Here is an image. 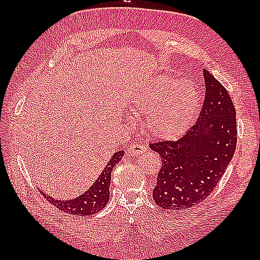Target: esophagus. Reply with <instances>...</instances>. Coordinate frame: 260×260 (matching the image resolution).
Returning <instances> with one entry per match:
<instances>
[{"mask_svg": "<svg viewBox=\"0 0 260 260\" xmlns=\"http://www.w3.org/2000/svg\"><path fill=\"white\" fill-rule=\"evenodd\" d=\"M145 152H146V148L142 144H133L128 147V150H127V153H128V155L131 156L141 155V154Z\"/></svg>", "mask_w": 260, "mask_h": 260, "instance_id": "esophagus-1", "label": "esophagus"}]
</instances>
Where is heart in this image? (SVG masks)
Here are the masks:
<instances>
[{"label": "heart", "instance_id": "obj_1", "mask_svg": "<svg viewBox=\"0 0 260 260\" xmlns=\"http://www.w3.org/2000/svg\"><path fill=\"white\" fill-rule=\"evenodd\" d=\"M129 106L145 115L144 127L148 135L172 141L190 128L200 107V93L189 80L158 76L132 95Z\"/></svg>", "mask_w": 260, "mask_h": 260}]
</instances>
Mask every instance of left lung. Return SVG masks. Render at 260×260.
Returning a JSON list of instances; mask_svg holds the SVG:
<instances>
[{"label":"left lung","instance_id":"1","mask_svg":"<svg viewBox=\"0 0 260 260\" xmlns=\"http://www.w3.org/2000/svg\"><path fill=\"white\" fill-rule=\"evenodd\" d=\"M203 78L206 96L197 123L179 141L150 145L162 158L153 199L163 209H190L207 199L236 151V109L229 92L206 69Z\"/></svg>","mask_w":260,"mask_h":260}]
</instances>
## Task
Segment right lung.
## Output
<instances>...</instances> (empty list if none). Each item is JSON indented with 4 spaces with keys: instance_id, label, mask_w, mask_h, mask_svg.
<instances>
[{
    "instance_id": "1",
    "label": "right lung",
    "mask_w": 260,
    "mask_h": 260,
    "mask_svg": "<svg viewBox=\"0 0 260 260\" xmlns=\"http://www.w3.org/2000/svg\"><path fill=\"white\" fill-rule=\"evenodd\" d=\"M124 151L114 153L101 175L98 176V179L93 182L89 189L78 197L69 199V200H61V199H56L42 191L41 193L53 206H56L59 210L69 214L85 217V215H92L102 211L109 200L112 171L120 162L121 157L124 156Z\"/></svg>"
}]
</instances>
